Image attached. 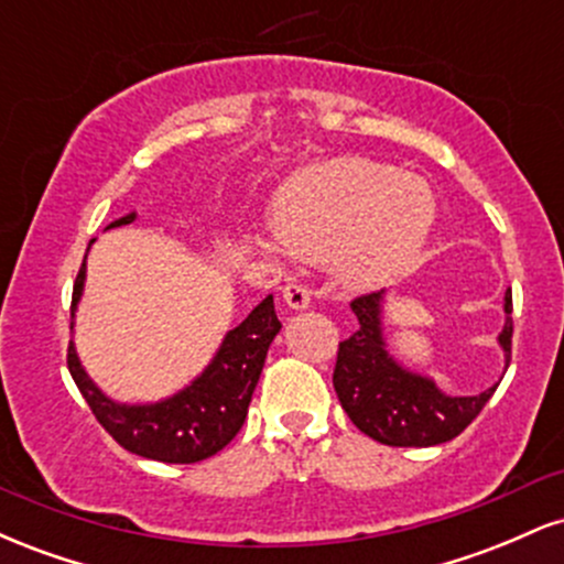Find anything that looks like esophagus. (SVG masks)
Segmentation results:
<instances>
[{
	"label": "esophagus",
	"instance_id": "34e87169",
	"mask_svg": "<svg viewBox=\"0 0 564 564\" xmlns=\"http://www.w3.org/2000/svg\"><path fill=\"white\" fill-rule=\"evenodd\" d=\"M310 296H313V291L304 286V283H286V286H283V302H286L291 310H307Z\"/></svg>",
	"mask_w": 564,
	"mask_h": 564
}]
</instances>
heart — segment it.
<instances>
[{
  "mask_svg": "<svg viewBox=\"0 0 564 564\" xmlns=\"http://www.w3.org/2000/svg\"><path fill=\"white\" fill-rule=\"evenodd\" d=\"M435 225L424 180L364 156L323 161L296 174L278 196L268 254L332 262L347 289H377L422 249Z\"/></svg>",
  "mask_w": 564,
  "mask_h": 564,
  "instance_id": "obj_1",
  "label": "heart"
}]
</instances>
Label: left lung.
I'll return each instance as SVG.
<instances>
[{"label": "left lung", "instance_id": "1", "mask_svg": "<svg viewBox=\"0 0 564 564\" xmlns=\"http://www.w3.org/2000/svg\"><path fill=\"white\" fill-rule=\"evenodd\" d=\"M384 291L355 296L349 302L358 332L339 341L334 366V390L352 424L368 437L392 448H426L448 443L462 435L480 416L496 387L469 398H451L440 392L435 381L408 371L387 352L381 332V302ZM507 323L498 334V345L511 360V294L503 296Z\"/></svg>", "mask_w": 564, "mask_h": 564}]
</instances>
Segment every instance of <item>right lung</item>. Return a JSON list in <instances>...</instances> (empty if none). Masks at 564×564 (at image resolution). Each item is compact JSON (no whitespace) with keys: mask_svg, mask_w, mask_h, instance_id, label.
<instances>
[{"mask_svg":"<svg viewBox=\"0 0 564 564\" xmlns=\"http://www.w3.org/2000/svg\"><path fill=\"white\" fill-rule=\"evenodd\" d=\"M129 223H134V212L116 219L108 228ZM84 275H87V268L82 264L74 283V296H70V318L84 291ZM278 332H281V321L275 315L273 296H264L246 315L243 323L228 332L215 360L204 368L196 381H191L172 398L151 405H124L106 398L82 368L74 341L68 345V371L87 405L93 408L97 422L121 448L138 453L142 458H153V462L196 464L223 451L243 426L251 394L268 358V347Z\"/></svg>","mask_w":564,"mask_h":564,"instance_id":"add662e5","label":"right lung"}]
</instances>
